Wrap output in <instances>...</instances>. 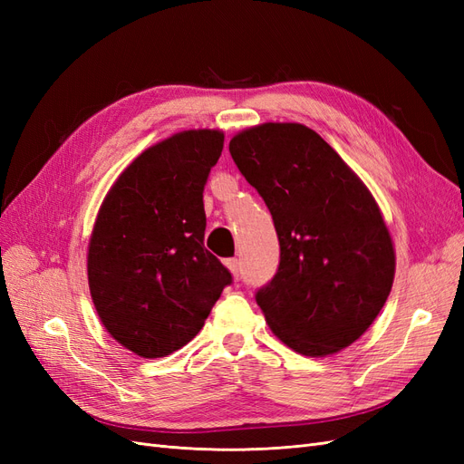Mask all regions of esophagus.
Instances as JSON below:
<instances>
[{
	"label": "esophagus",
	"mask_w": 464,
	"mask_h": 464,
	"mask_svg": "<svg viewBox=\"0 0 464 464\" xmlns=\"http://www.w3.org/2000/svg\"><path fill=\"white\" fill-rule=\"evenodd\" d=\"M224 265L228 266L230 269V273L234 275V278H237L240 276V273H242V263H240V259H236V257H232V259H227L224 261Z\"/></svg>",
	"instance_id": "obj_1"
}]
</instances>
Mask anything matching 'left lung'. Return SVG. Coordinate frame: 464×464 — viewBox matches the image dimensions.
Wrapping results in <instances>:
<instances>
[{
	"mask_svg": "<svg viewBox=\"0 0 464 464\" xmlns=\"http://www.w3.org/2000/svg\"><path fill=\"white\" fill-rule=\"evenodd\" d=\"M237 170L269 207L280 244L256 294L271 331L304 356L358 341L382 312L395 249L375 199L334 149L302 123H261L232 137Z\"/></svg>",
	"mask_w": 464,
	"mask_h": 464,
	"instance_id": "left-lung-1",
	"label": "left lung"
}]
</instances>
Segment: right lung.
<instances>
[{
	"instance_id": "add662e5",
	"label": "right lung",
	"mask_w": 464,
	"mask_h": 464,
	"mask_svg": "<svg viewBox=\"0 0 464 464\" xmlns=\"http://www.w3.org/2000/svg\"><path fill=\"white\" fill-rule=\"evenodd\" d=\"M222 147L217 130L164 139L125 168L98 210L91 296L106 331L141 358L186 346L232 283L203 244V189Z\"/></svg>"
}]
</instances>
